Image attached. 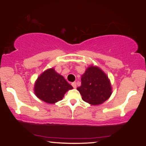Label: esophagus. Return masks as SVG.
I'll use <instances>...</instances> for the list:
<instances>
[{
    "instance_id": "esophagus-1",
    "label": "esophagus",
    "mask_w": 146,
    "mask_h": 146,
    "mask_svg": "<svg viewBox=\"0 0 146 146\" xmlns=\"http://www.w3.org/2000/svg\"><path fill=\"white\" fill-rule=\"evenodd\" d=\"M72 86L74 88H76V82H73V83H72Z\"/></svg>"
}]
</instances>
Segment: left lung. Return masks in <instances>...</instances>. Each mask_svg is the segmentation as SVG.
Here are the masks:
<instances>
[{
  "instance_id": "8db88e82",
  "label": "left lung",
  "mask_w": 146,
  "mask_h": 146,
  "mask_svg": "<svg viewBox=\"0 0 146 146\" xmlns=\"http://www.w3.org/2000/svg\"><path fill=\"white\" fill-rule=\"evenodd\" d=\"M77 90L86 102L97 106L109 99L112 88L108 76L100 68L90 65L81 76V86Z\"/></svg>"
}]
</instances>
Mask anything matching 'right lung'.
I'll list each match as a JSON object with an SVG mask.
<instances>
[{
    "mask_svg": "<svg viewBox=\"0 0 146 146\" xmlns=\"http://www.w3.org/2000/svg\"><path fill=\"white\" fill-rule=\"evenodd\" d=\"M72 88L62 76L51 68L46 70L38 77L34 92L38 98L52 104L62 100L66 92Z\"/></svg>",
    "mask_w": 146,
    "mask_h": 146,
    "instance_id": "obj_1",
    "label": "right lung"
}]
</instances>
